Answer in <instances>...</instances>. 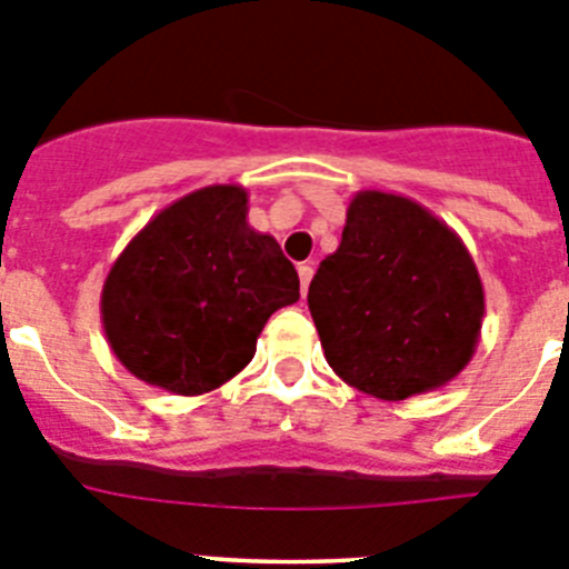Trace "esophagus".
<instances>
[{"label": "esophagus", "instance_id": "esophagus-1", "mask_svg": "<svg viewBox=\"0 0 569 569\" xmlns=\"http://www.w3.org/2000/svg\"><path fill=\"white\" fill-rule=\"evenodd\" d=\"M310 279H313V268H310V264H299V290H301V299L308 296Z\"/></svg>", "mask_w": 569, "mask_h": 569}]
</instances>
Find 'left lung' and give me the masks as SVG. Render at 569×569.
I'll list each match as a JSON object with an SVG mask.
<instances>
[{"label": "left lung", "mask_w": 569, "mask_h": 569, "mask_svg": "<svg viewBox=\"0 0 569 569\" xmlns=\"http://www.w3.org/2000/svg\"><path fill=\"white\" fill-rule=\"evenodd\" d=\"M325 359L381 401L439 390L481 339L485 284L450 224L399 193L359 190L336 253L310 281Z\"/></svg>", "instance_id": "8db88e82"}]
</instances>
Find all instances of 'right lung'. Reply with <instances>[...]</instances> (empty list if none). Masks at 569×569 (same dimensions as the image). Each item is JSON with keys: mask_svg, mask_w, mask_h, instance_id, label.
Listing matches in <instances>:
<instances>
[{"mask_svg": "<svg viewBox=\"0 0 569 569\" xmlns=\"http://www.w3.org/2000/svg\"><path fill=\"white\" fill-rule=\"evenodd\" d=\"M299 301L279 241L248 224V190L210 184L150 219L102 288L113 356L144 385L202 396L250 365L261 328Z\"/></svg>", "mask_w": 569, "mask_h": 569, "instance_id": "add662e5", "label": "right lung"}]
</instances>
